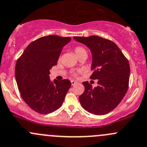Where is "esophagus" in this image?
I'll return each instance as SVG.
<instances>
[{
	"label": "esophagus",
	"mask_w": 147,
	"mask_h": 147,
	"mask_svg": "<svg viewBox=\"0 0 147 147\" xmlns=\"http://www.w3.org/2000/svg\"><path fill=\"white\" fill-rule=\"evenodd\" d=\"M71 83L72 86H74V85L77 84V81H74V80H71Z\"/></svg>",
	"instance_id": "esophagus-1"
}]
</instances>
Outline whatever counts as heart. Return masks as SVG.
<instances>
[{"mask_svg":"<svg viewBox=\"0 0 147 147\" xmlns=\"http://www.w3.org/2000/svg\"><path fill=\"white\" fill-rule=\"evenodd\" d=\"M74 51H75L76 54L78 56V57H79L80 55H81L82 54H84V53H86V49H85L84 48L81 47H76L74 49Z\"/></svg>","mask_w":147,"mask_h":147,"instance_id":"b5f03b06","label":"heart"}]
</instances>
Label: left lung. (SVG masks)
<instances>
[{
    "instance_id": "1",
    "label": "left lung",
    "mask_w": 147,
    "mask_h": 147,
    "mask_svg": "<svg viewBox=\"0 0 147 147\" xmlns=\"http://www.w3.org/2000/svg\"><path fill=\"white\" fill-rule=\"evenodd\" d=\"M84 44L92 54L90 78L98 79V86L93 88L88 81L83 82L85 90L79 96L84 109L92 114L102 115L114 110L128 90L129 63L118 47L112 41L93 35L74 37Z\"/></svg>"
}]
</instances>
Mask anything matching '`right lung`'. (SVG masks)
I'll list each match as a JSON object with an SVG mask.
<instances>
[{"mask_svg": "<svg viewBox=\"0 0 147 147\" xmlns=\"http://www.w3.org/2000/svg\"><path fill=\"white\" fill-rule=\"evenodd\" d=\"M71 37L49 35L37 39L27 47L16 66V78L22 99L40 114H49L62 105L71 86L69 80L51 81L50 69Z\"/></svg>", "mask_w": 147, "mask_h": 147, "instance_id": "obj_1", "label": "right lung"}]
</instances>
